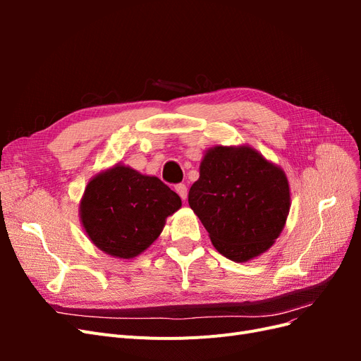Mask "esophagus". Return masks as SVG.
I'll return each instance as SVG.
<instances>
[{"label": "esophagus", "mask_w": 361, "mask_h": 361, "mask_svg": "<svg viewBox=\"0 0 361 361\" xmlns=\"http://www.w3.org/2000/svg\"><path fill=\"white\" fill-rule=\"evenodd\" d=\"M176 192L180 195V199L182 200H185L187 199V194H188V191H187V185H183V183H179V185H176Z\"/></svg>", "instance_id": "34e87169"}]
</instances>
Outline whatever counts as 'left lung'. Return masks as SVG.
Here are the masks:
<instances>
[{
    "instance_id": "8db88e82",
    "label": "left lung",
    "mask_w": 361,
    "mask_h": 361,
    "mask_svg": "<svg viewBox=\"0 0 361 361\" xmlns=\"http://www.w3.org/2000/svg\"><path fill=\"white\" fill-rule=\"evenodd\" d=\"M188 203L218 253L233 262L264 255L290 209L286 173L248 145L214 146L200 162Z\"/></svg>"
}]
</instances>
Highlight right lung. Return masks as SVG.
Masks as SVG:
<instances>
[{"label":"right lung","mask_w":361,"mask_h":361,"mask_svg":"<svg viewBox=\"0 0 361 361\" xmlns=\"http://www.w3.org/2000/svg\"><path fill=\"white\" fill-rule=\"evenodd\" d=\"M182 200L157 176L122 162L102 170L87 183L80 220L90 241L117 259H134L154 244L167 216Z\"/></svg>","instance_id":"right-lung-1"}]
</instances>
